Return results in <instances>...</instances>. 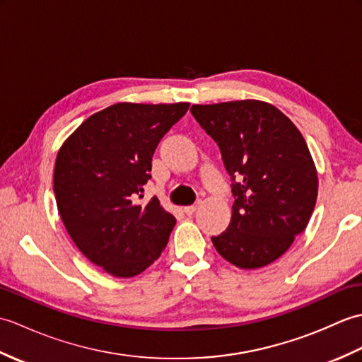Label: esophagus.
<instances>
[{
	"mask_svg": "<svg viewBox=\"0 0 362 362\" xmlns=\"http://www.w3.org/2000/svg\"><path fill=\"white\" fill-rule=\"evenodd\" d=\"M199 205L201 204H193V205H188V206H183V211H185V214H188V216H191V214L196 213V210L199 209Z\"/></svg>",
	"mask_w": 362,
	"mask_h": 362,
	"instance_id": "esophagus-1",
	"label": "esophagus"
}]
</instances>
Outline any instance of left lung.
Segmentation results:
<instances>
[{
    "mask_svg": "<svg viewBox=\"0 0 362 362\" xmlns=\"http://www.w3.org/2000/svg\"><path fill=\"white\" fill-rule=\"evenodd\" d=\"M189 112L219 146L232 180V221L211 236L214 249L241 269L271 264L303 233L316 205L317 173L305 138L276 107L253 99Z\"/></svg>",
    "mask_w": 362,
    "mask_h": 362,
    "instance_id": "1",
    "label": "left lung"
}]
</instances>
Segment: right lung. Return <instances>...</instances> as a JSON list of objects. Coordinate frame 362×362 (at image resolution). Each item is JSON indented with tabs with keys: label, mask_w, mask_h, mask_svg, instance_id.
Wrapping results in <instances>:
<instances>
[{
	"label": "right lung",
	"mask_w": 362,
	"mask_h": 362,
	"mask_svg": "<svg viewBox=\"0 0 362 362\" xmlns=\"http://www.w3.org/2000/svg\"><path fill=\"white\" fill-rule=\"evenodd\" d=\"M189 104L107 107L60 148L54 196L66 232L91 263L121 279L143 272L165 250L175 218L152 197L140 205L152 156Z\"/></svg>",
	"instance_id": "add662e5"
}]
</instances>
